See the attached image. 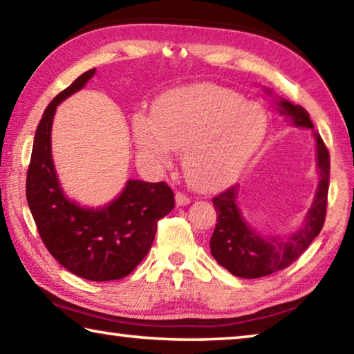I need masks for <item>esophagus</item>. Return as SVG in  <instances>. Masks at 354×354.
Wrapping results in <instances>:
<instances>
[{
    "label": "esophagus",
    "instance_id": "1",
    "mask_svg": "<svg viewBox=\"0 0 354 354\" xmlns=\"http://www.w3.org/2000/svg\"><path fill=\"white\" fill-rule=\"evenodd\" d=\"M175 200H176V205L178 206H185V205H189V203H190L189 196L185 195V194H183V192H176Z\"/></svg>",
    "mask_w": 354,
    "mask_h": 354
}]
</instances>
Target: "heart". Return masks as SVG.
Here are the masks:
<instances>
[{"label": "heart", "mask_w": 354, "mask_h": 354, "mask_svg": "<svg viewBox=\"0 0 354 354\" xmlns=\"http://www.w3.org/2000/svg\"><path fill=\"white\" fill-rule=\"evenodd\" d=\"M267 118L257 104L215 84L167 92L153 115L137 112L133 137L137 149L158 167L171 164V149L183 151V170L198 190L231 183L259 149Z\"/></svg>", "instance_id": "1"}]
</instances>
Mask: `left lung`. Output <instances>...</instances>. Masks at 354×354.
Wrapping results in <instances>:
<instances>
[{
    "label": "left lung",
    "mask_w": 354,
    "mask_h": 354,
    "mask_svg": "<svg viewBox=\"0 0 354 354\" xmlns=\"http://www.w3.org/2000/svg\"><path fill=\"white\" fill-rule=\"evenodd\" d=\"M270 93V92H268ZM279 115L299 128H314L308 111L287 100L277 101ZM317 145V169L320 181L313 206L304 217L303 225L287 237H267L256 232L245 221L237 206V185L226 189L212 203L217 211V225L211 237L214 259L227 272L239 278H262L283 270L295 262L314 239L320 234L326 217L329 189V153L319 133H314Z\"/></svg>",
    "instance_id": "1"
}]
</instances>
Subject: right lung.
<instances>
[{"label":"right lung","instance_id":"add662e5","mask_svg":"<svg viewBox=\"0 0 354 354\" xmlns=\"http://www.w3.org/2000/svg\"><path fill=\"white\" fill-rule=\"evenodd\" d=\"M95 68L82 73L55 97L35 131L26 175V200L41 242L76 277L122 279L151 248L158 221L175 207L173 190L162 183L129 179L118 198L103 207L77 205L64 194L51 156L56 107L86 86Z\"/></svg>","mask_w":354,"mask_h":354}]
</instances>
